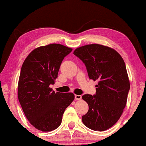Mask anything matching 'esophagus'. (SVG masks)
<instances>
[{"label":"esophagus","instance_id":"1","mask_svg":"<svg viewBox=\"0 0 146 146\" xmlns=\"http://www.w3.org/2000/svg\"><path fill=\"white\" fill-rule=\"evenodd\" d=\"M82 96L81 95H75V99L76 100H81Z\"/></svg>","mask_w":146,"mask_h":146}]
</instances>
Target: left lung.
I'll use <instances>...</instances> for the list:
<instances>
[{
  "mask_svg": "<svg viewBox=\"0 0 146 146\" xmlns=\"http://www.w3.org/2000/svg\"><path fill=\"white\" fill-rule=\"evenodd\" d=\"M73 54L85 64L89 78L98 80L95 95L82 96L88 105L82 123L95 131L108 130L118 121L127 104L130 81L125 62L115 50L98 44L77 48Z\"/></svg>",
  "mask_w": 146,
  "mask_h": 146,
  "instance_id": "8db88e82",
  "label": "left lung"
}]
</instances>
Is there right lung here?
Wrapping results in <instances>:
<instances>
[{"mask_svg": "<svg viewBox=\"0 0 146 146\" xmlns=\"http://www.w3.org/2000/svg\"><path fill=\"white\" fill-rule=\"evenodd\" d=\"M72 48L50 44L34 49L23 63L17 96L26 118L35 128L50 132L60 127L63 114L75 95L52 90L60 65Z\"/></svg>", "mask_w": 146, "mask_h": 146, "instance_id": "add662e5", "label": "right lung"}]
</instances>
